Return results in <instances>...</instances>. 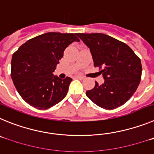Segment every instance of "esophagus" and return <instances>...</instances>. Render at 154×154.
<instances>
[{"label": "esophagus", "mask_w": 154, "mask_h": 154, "mask_svg": "<svg viewBox=\"0 0 154 154\" xmlns=\"http://www.w3.org/2000/svg\"><path fill=\"white\" fill-rule=\"evenodd\" d=\"M75 78L79 79H85V77L82 75H75Z\"/></svg>", "instance_id": "34e87169"}]
</instances>
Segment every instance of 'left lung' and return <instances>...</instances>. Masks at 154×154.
I'll list each match as a JSON object with an SVG mask.
<instances>
[{"label":"left lung","instance_id":"8db88e82","mask_svg":"<svg viewBox=\"0 0 154 154\" xmlns=\"http://www.w3.org/2000/svg\"><path fill=\"white\" fill-rule=\"evenodd\" d=\"M76 35L89 48L94 66L99 67L104 82H97L86 96L105 109H113L126 103L136 92L141 79L140 59L126 44L101 33Z\"/></svg>","mask_w":154,"mask_h":154}]
</instances>
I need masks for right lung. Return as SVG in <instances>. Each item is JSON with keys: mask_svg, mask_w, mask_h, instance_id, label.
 <instances>
[{"mask_svg": "<svg viewBox=\"0 0 154 154\" xmlns=\"http://www.w3.org/2000/svg\"><path fill=\"white\" fill-rule=\"evenodd\" d=\"M74 42L71 33L48 32L30 39L13 54L11 75L24 101L38 109H47L66 96L72 79L54 75L64 51Z\"/></svg>", "mask_w": 154, "mask_h": 154, "instance_id": "1", "label": "right lung"}]
</instances>
